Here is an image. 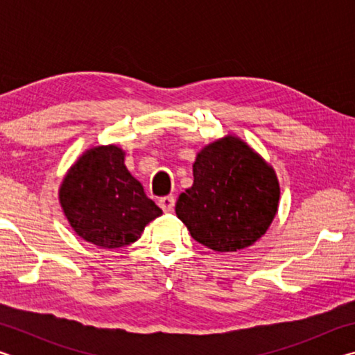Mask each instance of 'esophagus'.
<instances>
[{
  "instance_id": "34e87169",
  "label": "esophagus",
  "mask_w": 355,
  "mask_h": 355,
  "mask_svg": "<svg viewBox=\"0 0 355 355\" xmlns=\"http://www.w3.org/2000/svg\"><path fill=\"white\" fill-rule=\"evenodd\" d=\"M158 203L164 213H171L173 209V205H175V199H173L172 196H166V197H161Z\"/></svg>"
}]
</instances>
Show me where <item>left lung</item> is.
<instances>
[{
	"mask_svg": "<svg viewBox=\"0 0 355 355\" xmlns=\"http://www.w3.org/2000/svg\"><path fill=\"white\" fill-rule=\"evenodd\" d=\"M192 173L175 213L197 243L236 252L266 233L277 213L279 180L248 144L230 135L209 144L197 153Z\"/></svg>",
	"mask_w": 355,
	"mask_h": 355,
	"instance_id": "8db88e82",
	"label": "left lung"
}]
</instances>
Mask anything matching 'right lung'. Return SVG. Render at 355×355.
I'll use <instances>...</instances> for the list:
<instances>
[{"label": "right lung", "mask_w": 355, "mask_h": 355, "mask_svg": "<svg viewBox=\"0 0 355 355\" xmlns=\"http://www.w3.org/2000/svg\"><path fill=\"white\" fill-rule=\"evenodd\" d=\"M117 146H97L78 158L59 188V202L78 236L105 249L139 239L163 209L123 164Z\"/></svg>", "instance_id": "add662e5"}]
</instances>
